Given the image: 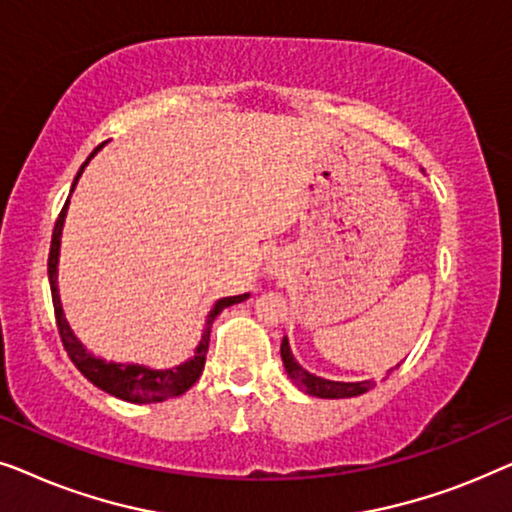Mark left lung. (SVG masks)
Returning a JSON list of instances; mask_svg holds the SVG:
<instances>
[{"label":"left lung","instance_id":"1","mask_svg":"<svg viewBox=\"0 0 512 512\" xmlns=\"http://www.w3.org/2000/svg\"><path fill=\"white\" fill-rule=\"evenodd\" d=\"M282 361L286 368V375L291 377L293 384L298 389H303L305 394L317 396V398H352V396H361L366 394L368 389L375 387L373 380H363V382H335V380H326V377H319L305 370L300 363L296 361V356L291 352L289 338L284 335L282 340Z\"/></svg>","mask_w":512,"mask_h":512}]
</instances>
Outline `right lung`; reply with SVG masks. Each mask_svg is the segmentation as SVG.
<instances>
[{"label": "right lung", "mask_w": 512, "mask_h": 512, "mask_svg": "<svg viewBox=\"0 0 512 512\" xmlns=\"http://www.w3.org/2000/svg\"><path fill=\"white\" fill-rule=\"evenodd\" d=\"M102 146H97V149L86 158V163L81 165L79 174L74 177V184H72V191H69V195L74 193V188H76V184H79L83 170H86V165L90 163V160H93V156L102 149ZM67 207H69V198L65 202V207H62V212H60L58 221H55V228H53L51 254H48V282H51L55 321H58V331H60L62 345H65V349H67L69 359H72L74 366L81 370V375L88 377V380L93 382L95 387H100L102 391H107V394H111V396L121 398V401H128V403H160V401H165V398L181 396L184 391L191 389L193 384L200 380L202 368H205L207 347H209V331H212L214 319L219 317V314L226 310V307L247 300L249 293L216 300L214 307L207 314L205 328H202V338L198 342V347H195V354L188 361L179 363V366L158 370V368L142 366V363H116V361L100 359V356L88 352V349L81 345V340L74 335L72 326L67 324L65 312H62V303H60L58 263H60V237H62V226H65Z\"/></svg>", "instance_id": "right-lung-1"}]
</instances>
